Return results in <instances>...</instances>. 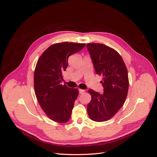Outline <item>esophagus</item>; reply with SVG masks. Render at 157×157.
<instances>
[{
  "mask_svg": "<svg viewBox=\"0 0 157 157\" xmlns=\"http://www.w3.org/2000/svg\"><path fill=\"white\" fill-rule=\"evenodd\" d=\"M84 92H85V90H82V89H79V93L80 94H83Z\"/></svg>",
  "mask_w": 157,
  "mask_h": 157,
  "instance_id": "esophagus-1",
  "label": "esophagus"
}]
</instances>
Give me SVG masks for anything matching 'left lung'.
Wrapping results in <instances>:
<instances>
[{"label": "left lung", "instance_id": "obj_1", "mask_svg": "<svg viewBox=\"0 0 157 157\" xmlns=\"http://www.w3.org/2000/svg\"><path fill=\"white\" fill-rule=\"evenodd\" d=\"M86 48L97 74L103 76L104 92L90 89L92 100L87 106L90 119L105 121L111 119L124 104L128 94V78L126 65L114 49L103 44L90 43Z\"/></svg>", "mask_w": 157, "mask_h": 157}]
</instances>
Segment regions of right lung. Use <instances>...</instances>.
<instances>
[{
    "instance_id": "add662e5",
    "label": "right lung",
    "mask_w": 157,
    "mask_h": 157,
    "mask_svg": "<svg viewBox=\"0 0 157 157\" xmlns=\"http://www.w3.org/2000/svg\"><path fill=\"white\" fill-rule=\"evenodd\" d=\"M85 44L64 42L48 48L37 62L34 90L41 108L51 120L58 123L69 120L78 90L61 84L62 72L68 66V58Z\"/></svg>"
}]
</instances>
